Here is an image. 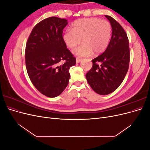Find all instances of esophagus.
Segmentation results:
<instances>
[{"instance_id": "obj_1", "label": "esophagus", "mask_w": 150, "mask_h": 150, "mask_svg": "<svg viewBox=\"0 0 150 150\" xmlns=\"http://www.w3.org/2000/svg\"><path fill=\"white\" fill-rule=\"evenodd\" d=\"M81 60H82V59H81L77 58L76 59V63H77V64H78V63H79L81 61Z\"/></svg>"}]
</instances>
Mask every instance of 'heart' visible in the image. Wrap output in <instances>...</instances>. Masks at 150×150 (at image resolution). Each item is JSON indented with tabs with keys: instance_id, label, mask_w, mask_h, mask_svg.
<instances>
[{
	"instance_id": "b5f03b06",
	"label": "heart",
	"mask_w": 150,
	"mask_h": 150,
	"mask_svg": "<svg viewBox=\"0 0 150 150\" xmlns=\"http://www.w3.org/2000/svg\"><path fill=\"white\" fill-rule=\"evenodd\" d=\"M112 33L110 23L98 18H86L75 21L71 30H67L63 35L66 46L74 49L81 43L83 44L73 51L78 57L94 55L103 52L110 43Z\"/></svg>"
}]
</instances>
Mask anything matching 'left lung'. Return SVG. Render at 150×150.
<instances>
[{
    "mask_svg": "<svg viewBox=\"0 0 150 150\" xmlns=\"http://www.w3.org/2000/svg\"><path fill=\"white\" fill-rule=\"evenodd\" d=\"M105 17L112 28L110 42L106 51L92 60L93 67L86 75L94 91L101 95L110 94L120 86L128 72L130 57L129 41L125 30L112 17Z\"/></svg>",
    "mask_w": 150,
    "mask_h": 150,
    "instance_id": "8db88e82",
    "label": "left lung"
}]
</instances>
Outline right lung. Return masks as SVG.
Returning a JSON list of instances; mask_svg holds the SVG:
<instances>
[{"instance_id": "add662e5", "label": "right lung", "mask_w": 150, "mask_h": 150, "mask_svg": "<svg viewBox=\"0 0 150 150\" xmlns=\"http://www.w3.org/2000/svg\"><path fill=\"white\" fill-rule=\"evenodd\" d=\"M65 19L51 17L40 21L32 30L26 44L25 65L32 83L39 91L55 98L65 89L70 78L69 69L76 64L63 40ZM65 63L59 65V62Z\"/></svg>"}]
</instances>
